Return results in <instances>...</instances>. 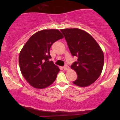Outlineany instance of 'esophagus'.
<instances>
[{"mask_svg":"<svg viewBox=\"0 0 120 120\" xmlns=\"http://www.w3.org/2000/svg\"><path fill=\"white\" fill-rule=\"evenodd\" d=\"M69 68H70V67H69V66H67V65H65L63 67V69L64 70H69Z\"/></svg>","mask_w":120,"mask_h":120,"instance_id":"34e87169","label":"esophagus"}]
</instances>
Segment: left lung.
I'll list each match as a JSON object with an SVG mask.
<instances>
[{"instance_id": "8db88e82", "label": "left lung", "mask_w": 120, "mask_h": 120, "mask_svg": "<svg viewBox=\"0 0 120 120\" xmlns=\"http://www.w3.org/2000/svg\"><path fill=\"white\" fill-rule=\"evenodd\" d=\"M60 31L72 56L78 57L71 66L78 75L73 83L81 87L90 85L101 74L104 64L103 52L94 38L85 31L78 28Z\"/></svg>"}]
</instances>
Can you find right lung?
Segmentation results:
<instances>
[{"label":"right lung","mask_w":120,"mask_h":120,"mask_svg":"<svg viewBox=\"0 0 120 120\" xmlns=\"http://www.w3.org/2000/svg\"><path fill=\"white\" fill-rule=\"evenodd\" d=\"M57 30H45L31 36L19 55V65L23 77L32 86L43 89L52 84L60 69L50 55L53 43L63 38Z\"/></svg>","instance_id":"1"}]
</instances>
